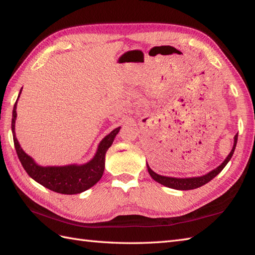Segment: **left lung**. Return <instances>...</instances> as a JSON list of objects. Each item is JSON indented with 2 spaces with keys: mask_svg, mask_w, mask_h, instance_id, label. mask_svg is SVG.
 <instances>
[{
  "mask_svg": "<svg viewBox=\"0 0 255 255\" xmlns=\"http://www.w3.org/2000/svg\"><path fill=\"white\" fill-rule=\"evenodd\" d=\"M237 141H238V133L235 136V141H234V147H232L230 153L228 154V156L225 159V161L221 163L219 166L216 167L215 170L210 171L209 173L202 176H195V177H185V178H178V177H169V176H163V175H159L156 174L154 171H152L150 169L149 164L147 163V167H148V172L150 176L153 178L155 182H158L162 185H164L166 187L170 188H174V189H180V191H188V189H194L205 185L208 182H210L215 176H217L219 173L224 170V167L227 165V163L230 161L232 154L235 152L236 145H237Z\"/></svg>",
  "mask_w": 255,
  "mask_h": 255,
  "instance_id": "obj_1",
  "label": "left lung"
}]
</instances>
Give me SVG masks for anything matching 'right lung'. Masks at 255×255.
Segmentation results:
<instances>
[{"instance_id":"1","label":"right lung","mask_w":255,"mask_h":255,"mask_svg":"<svg viewBox=\"0 0 255 255\" xmlns=\"http://www.w3.org/2000/svg\"><path fill=\"white\" fill-rule=\"evenodd\" d=\"M23 89V88H21ZM21 89L18 94V97L21 93ZM17 97V101H18ZM16 101L13 108V117H12V132L14 139V145L16 149V153L18 155L21 165L25 169L32 180L37 183L41 184L42 186L50 189L56 193L73 195L80 194L86 189L94 186L95 184L101 180L105 169V154L108 148L113 144L114 139L116 134L121 130V127L114 129L113 131L103 138L97 147L96 153L93 159L86 162L84 164H69L63 166H41L37 164L30 155L27 154L21 149L17 138L15 134V121H16Z\"/></svg>"}]
</instances>
